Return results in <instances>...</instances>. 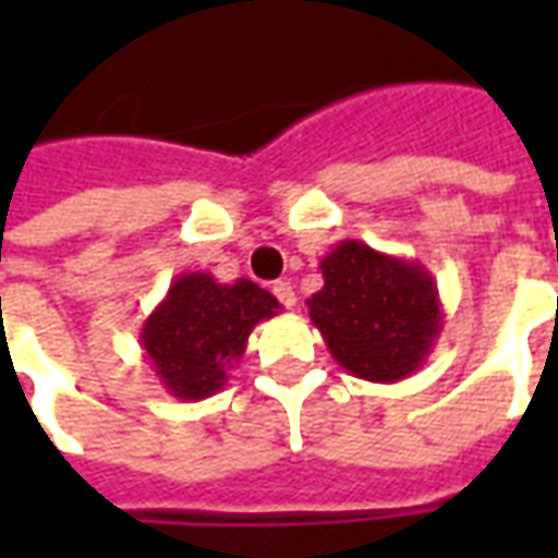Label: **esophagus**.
<instances>
[{
    "label": "esophagus",
    "mask_w": 558,
    "mask_h": 558,
    "mask_svg": "<svg viewBox=\"0 0 558 558\" xmlns=\"http://www.w3.org/2000/svg\"><path fill=\"white\" fill-rule=\"evenodd\" d=\"M271 292H275V299H278L283 307H290V311L295 307V302H299V299H295V287H292L290 280H278V283L271 287Z\"/></svg>",
    "instance_id": "obj_1"
}]
</instances>
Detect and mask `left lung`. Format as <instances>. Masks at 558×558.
Here are the masks:
<instances>
[{
	"label": "left lung",
	"mask_w": 558,
	"mask_h": 558,
	"mask_svg": "<svg viewBox=\"0 0 558 558\" xmlns=\"http://www.w3.org/2000/svg\"><path fill=\"white\" fill-rule=\"evenodd\" d=\"M323 290L307 299L331 359L367 383H400L427 362L442 302L421 263L343 239L323 256Z\"/></svg>",
	"instance_id": "obj_1"
}]
</instances>
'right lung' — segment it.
I'll return each instance as SVG.
<instances>
[{
  "label": "right lung",
  "instance_id": "obj_1",
  "mask_svg": "<svg viewBox=\"0 0 558 558\" xmlns=\"http://www.w3.org/2000/svg\"><path fill=\"white\" fill-rule=\"evenodd\" d=\"M278 311V299L254 280L218 283L208 271H187L146 316L140 347L172 398H211L227 386L256 323Z\"/></svg>",
  "mask_w": 558,
  "mask_h": 558
}]
</instances>
